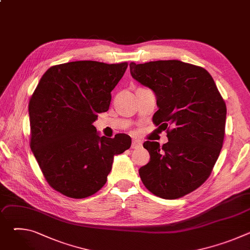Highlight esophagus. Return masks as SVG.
Returning <instances> with one entry per match:
<instances>
[{
  "label": "esophagus",
  "mask_w": 250,
  "mask_h": 250,
  "mask_svg": "<svg viewBox=\"0 0 250 250\" xmlns=\"http://www.w3.org/2000/svg\"><path fill=\"white\" fill-rule=\"evenodd\" d=\"M142 146V141L139 140V139H133L132 142H131V148L133 149H136V148H139Z\"/></svg>",
  "instance_id": "34e87169"
}]
</instances>
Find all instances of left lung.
<instances>
[{
	"mask_svg": "<svg viewBox=\"0 0 250 250\" xmlns=\"http://www.w3.org/2000/svg\"><path fill=\"white\" fill-rule=\"evenodd\" d=\"M130 74L156 95L153 124L168 142L146 141L149 162L138 173L146 189L162 199L195 191L209 177L225 137L227 105L210 74L179 60L129 64Z\"/></svg>",
	"mask_w": 250,
	"mask_h": 250,
	"instance_id": "left-lung-1",
	"label": "left lung"
}]
</instances>
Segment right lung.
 Here are the masks:
<instances>
[{
  "mask_svg": "<svg viewBox=\"0 0 250 250\" xmlns=\"http://www.w3.org/2000/svg\"><path fill=\"white\" fill-rule=\"evenodd\" d=\"M127 62L84 60L51 66L30 97V148L45 180L62 195L83 199L106 182L114 156L131 138L99 136L93 123L109 110Z\"/></svg>",
  "mask_w": 250,
  "mask_h": 250,
  "instance_id": "add662e5",
  "label": "right lung"
}]
</instances>
